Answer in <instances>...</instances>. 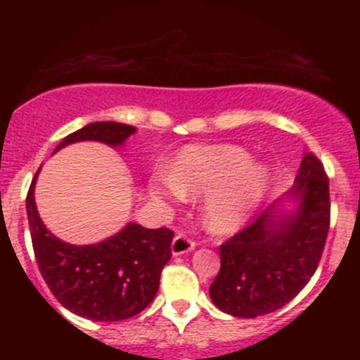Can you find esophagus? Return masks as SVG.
<instances>
[{"instance_id":"esophagus-1","label":"esophagus","mask_w":360,"mask_h":360,"mask_svg":"<svg viewBox=\"0 0 360 360\" xmlns=\"http://www.w3.org/2000/svg\"><path fill=\"white\" fill-rule=\"evenodd\" d=\"M195 242L191 240V238H188L186 235L179 233L174 237L172 240V245H170V250H172L174 256H181V254H186V252H191V250L195 249Z\"/></svg>"}]
</instances>
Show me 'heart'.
Masks as SVG:
<instances>
[{
	"instance_id": "obj_1",
	"label": "heart",
	"mask_w": 360,
	"mask_h": 360,
	"mask_svg": "<svg viewBox=\"0 0 360 360\" xmlns=\"http://www.w3.org/2000/svg\"><path fill=\"white\" fill-rule=\"evenodd\" d=\"M270 170L233 144L186 146L170 172H157L150 193L157 200L181 202L203 195V224L214 233H230L249 219L270 188Z\"/></svg>"
}]
</instances>
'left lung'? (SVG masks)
<instances>
[{
	"mask_svg": "<svg viewBox=\"0 0 360 360\" xmlns=\"http://www.w3.org/2000/svg\"><path fill=\"white\" fill-rule=\"evenodd\" d=\"M288 201L297 205L292 211L281 209ZM329 221L328 174L314 153H304L285 197L219 248V274L209 289L212 303L244 319L284 307L314 277Z\"/></svg>",
	"mask_w": 360,
	"mask_h": 360,
	"instance_id": "1",
	"label": "left lung"
}]
</instances>
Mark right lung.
<instances>
[{"label":"right lung","mask_w":360,"mask_h":360,"mask_svg":"<svg viewBox=\"0 0 360 360\" xmlns=\"http://www.w3.org/2000/svg\"><path fill=\"white\" fill-rule=\"evenodd\" d=\"M134 132L136 127L125 123H89L64 137L56 151L79 141L118 148ZM38 174L39 169L29 186L25 209L36 263L57 301L72 314L96 322L125 321L143 311L153 301L163 266L172 256V231L129 223L99 244H68L50 233L39 217L34 203Z\"/></svg>","instance_id":"obj_1"}]
</instances>
